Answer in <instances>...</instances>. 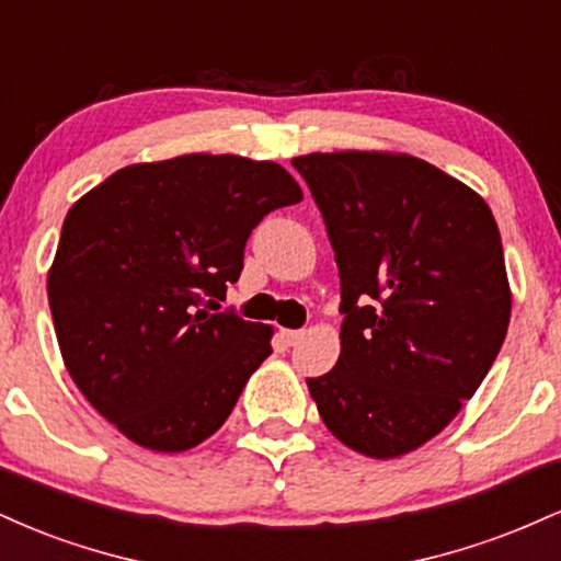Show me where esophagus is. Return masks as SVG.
<instances>
[{
    "mask_svg": "<svg viewBox=\"0 0 561 561\" xmlns=\"http://www.w3.org/2000/svg\"><path fill=\"white\" fill-rule=\"evenodd\" d=\"M302 330H282V340H285L287 345H298L300 340H302Z\"/></svg>",
    "mask_w": 561,
    "mask_h": 561,
    "instance_id": "1",
    "label": "esophagus"
}]
</instances>
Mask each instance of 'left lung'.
<instances>
[{"instance_id":"8db88e82","label":"left lung","mask_w":561,"mask_h":561,"mask_svg":"<svg viewBox=\"0 0 561 561\" xmlns=\"http://www.w3.org/2000/svg\"><path fill=\"white\" fill-rule=\"evenodd\" d=\"M340 268V358L308 390L327 430L369 459L411 454L485 379L512 317L495 218L472 186L405 152L293 158Z\"/></svg>"}]
</instances>
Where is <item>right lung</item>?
Here are the masks:
<instances>
[{"mask_svg":"<svg viewBox=\"0 0 561 561\" xmlns=\"http://www.w3.org/2000/svg\"><path fill=\"white\" fill-rule=\"evenodd\" d=\"M302 199L274 160L192 152L131 163L70 205L47 274L68 375L118 433L182 454L227 422L272 356V324L210 313L244 242Z\"/></svg>","mask_w":561,"mask_h":561,"instance_id":"add662e5","label":"right lung"}]
</instances>
